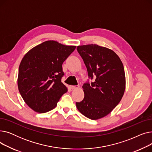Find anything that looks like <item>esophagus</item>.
<instances>
[{
	"instance_id": "obj_1",
	"label": "esophagus",
	"mask_w": 152,
	"mask_h": 152,
	"mask_svg": "<svg viewBox=\"0 0 152 152\" xmlns=\"http://www.w3.org/2000/svg\"><path fill=\"white\" fill-rule=\"evenodd\" d=\"M79 86H70L69 87L71 89H77L79 88Z\"/></svg>"
}]
</instances>
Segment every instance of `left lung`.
<instances>
[{"instance_id":"obj_1","label":"left lung","mask_w":152,"mask_h":152,"mask_svg":"<svg viewBox=\"0 0 152 152\" xmlns=\"http://www.w3.org/2000/svg\"><path fill=\"white\" fill-rule=\"evenodd\" d=\"M94 82L83 86L84 99L76 102L77 110L93 120L108 115L121 101L126 88L123 64L112 50L96 44L77 47Z\"/></svg>"}]
</instances>
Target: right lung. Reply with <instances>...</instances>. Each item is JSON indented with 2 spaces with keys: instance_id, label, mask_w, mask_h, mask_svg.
I'll return each instance as SVG.
<instances>
[{
  "instance_id": "add662e5",
  "label": "right lung",
  "mask_w": 152,
  "mask_h": 152,
  "mask_svg": "<svg viewBox=\"0 0 152 152\" xmlns=\"http://www.w3.org/2000/svg\"><path fill=\"white\" fill-rule=\"evenodd\" d=\"M75 49L74 45L47 41L24 56L18 69V90L24 101L36 112L52 110L68 91L61 83L62 64Z\"/></svg>"
}]
</instances>
